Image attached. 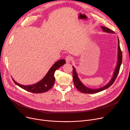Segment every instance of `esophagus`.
<instances>
[{
    "label": "esophagus",
    "mask_w": 130,
    "mask_h": 130,
    "mask_svg": "<svg viewBox=\"0 0 130 130\" xmlns=\"http://www.w3.org/2000/svg\"><path fill=\"white\" fill-rule=\"evenodd\" d=\"M71 60V57L70 56H67L66 57V61L67 63H70Z\"/></svg>",
    "instance_id": "34e87169"
}]
</instances>
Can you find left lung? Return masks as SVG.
Segmentation results:
<instances>
[{"mask_svg": "<svg viewBox=\"0 0 130 130\" xmlns=\"http://www.w3.org/2000/svg\"><path fill=\"white\" fill-rule=\"evenodd\" d=\"M101 27L102 28L103 31L105 32H107V33H115L113 31L111 30L110 29H109L106 27H104V26H101ZM118 61H117V66L116 67V68L115 69V71L113 74V76H112V78H111L110 81L109 82V83L108 84H107L105 86H104L101 88H97V89L89 88L88 87H86L82 83V82L80 81V79H79L74 67H73V66L72 67H73V78L74 84L75 87L78 89L79 92H81L83 93H86V94H94V93H98L99 92L103 91L105 90V89L108 88L114 83L115 79H116V77H117L118 73L119 72L120 68V66L121 65L122 60V52L121 51L120 47L119 39L118 37Z\"/></svg>", "mask_w": 130, "mask_h": 130, "instance_id": "obj_1", "label": "left lung"}]
</instances>
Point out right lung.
I'll list each match as a JSON object with an SVG mask.
<instances>
[{"label": "right lung", "instance_id": "1", "mask_svg": "<svg viewBox=\"0 0 130 130\" xmlns=\"http://www.w3.org/2000/svg\"><path fill=\"white\" fill-rule=\"evenodd\" d=\"M66 63L64 59H61L56 62L49 70L46 75L39 82L32 85H23L16 82L12 78L14 83L21 88L33 93H42L49 91L54 85L55 78L54 74L56 70Z\"/></svg>", "mask_w": 130, "mask_h": 130}]
</instances>
